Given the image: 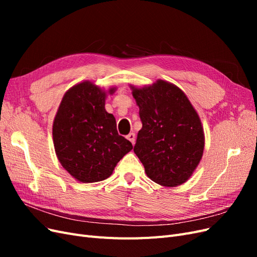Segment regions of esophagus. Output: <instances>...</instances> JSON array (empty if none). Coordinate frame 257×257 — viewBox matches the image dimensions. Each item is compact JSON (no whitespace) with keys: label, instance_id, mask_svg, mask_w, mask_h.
I'll return each instance as SVG.
<instances>
[{"label":"esophagus","instance_id":"1","mask_svg":"<svg viewBox=\"0 0 257 257\" xmlns=\"http://www.w3.org/2000/svg\"><path fill=\"white\" fill-rule=\"evenodd\" d=\"M126 138L128 139V141L132 143V144H135V139H136V136H135V133H130L127 136H126Z\"/></svg>","mask_w":257,"mask_h":257}]
</instances>
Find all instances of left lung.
Wrapping results in <instances>:
<instances>
[{
    "label": "left lung",
    "mask_w": 257,
    "mask_h": 257,
    "mask_svg": "<svg viewBox=\"0 0 257 257\" xmlns=\"http://www.w3.org/2000/svg\"><path fill=\"white\" fill-rule=\"evenodd\" d=\"M143 127L134 152L147 176L161 185L184 183L203 157L204 131L199 116L176 85L158 80L151 87L133 88Z\"/></svg>",
    "instance_id": "left-lung-1"
}]
</instances>
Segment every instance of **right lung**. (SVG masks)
<instances>
[{"label": "right lung", "mask_w": 257, "mask_h": 257, "mask_svg": "<svg viewBox=\"0 0 257 257\" xmlns=\"http://www.w3.org/2000/svg\"><path fill=\"white\" fill-rule=\"evenodd\" d=\"M105 96L96 85L81 82L65 93L54 118L52 135L58 159L81 182L105 180L133 149L132 143L118 134L114 116L105 110Z\"/></svg>", "instance_id": "obj_1"}]
</instances>
